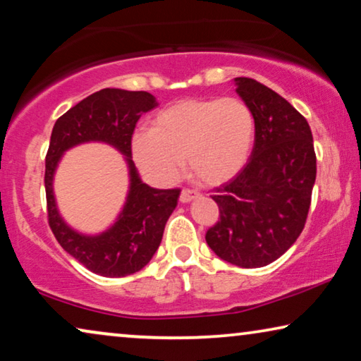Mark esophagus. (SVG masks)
<instances>
[{"label": "esophagus", "instance_id": "34e87169", "mask_svg": "<svg viewBox=\"0 0 361 361\" xmlns=\"http://www.w3.org/2000/svg\"><path fill=\"white\" fill-rule=\"evenodd\" d=\"M197 197H199V194H197L195 190H190V189H182V192H180V197H179V200L182 202V204H189L190 200L197 199Z\"/></svg>", "mask_w": 361, "mask_h": 361}]
</instances>
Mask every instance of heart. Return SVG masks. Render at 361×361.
Returning <instances> with one entry per match:
<instances>
[{
  "label": "heart",
  "instance_id": "obj_1",
  "mask_svg": "<svg viewBox=\"0 0 361 361\" xmlns=\"http://www.w3.org/2000/svg\"><path fill=\"white\" fill-rule=\"evenodd\" d=\"M255 141L253 113L238 98H190L157 113L149 131L133 137V157L159 184L179 176L182 157L204 184L230 180L248 161Z\"/></svg>",
  "mask_w": 361,
  "mask_h": 361
}]
</instances>
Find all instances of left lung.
<instances>
[{
    "instance_id": "left-lung-1",
    "label": "left lung",
    "mask_w": 361,
    "mask_h": 361,
    "mask_svg": "<svg viewBox=\"0 0 361 361\" xmlns=\"http://www.w3.org/2000/svg\"><path fill=\"white\" fill-rule=\"evenodd\" d=\"M235 85L253 113L255 146L243 169L212 195L220 220L205 240L219 258L261 268L304 230L317 159L307 120L286 98L248 77L235 78Z\"/></svg>"
}]
</instances>
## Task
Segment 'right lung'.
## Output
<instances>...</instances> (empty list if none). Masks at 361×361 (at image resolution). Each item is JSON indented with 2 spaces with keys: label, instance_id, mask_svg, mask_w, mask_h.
<instances>
[{
  "label": "right lung",
  "instance_id": "1",
  "mask_svg": "<svg viewBox=\"0 0 361 361\" xmlns=\"http://www.w3.org/2000/svg\"><path fill=\"white\" fill-rule=\"evenodd\" d=\"M157 106L147 92L103 88L83 98L59 118L52 128L46 156L47 219L54 236L68 255L92 273L123 278L137 273L159 248L166 221L177 205L180 189H152L137 176L131 159V137L142 113ZM88 140H102L126 156L130 169V192L121 216L100 235H82L58 215L51 182L63 152Z\"/></svg>",
  "mask_w": 361,
  "mask_h": 361
}]
</instances>
